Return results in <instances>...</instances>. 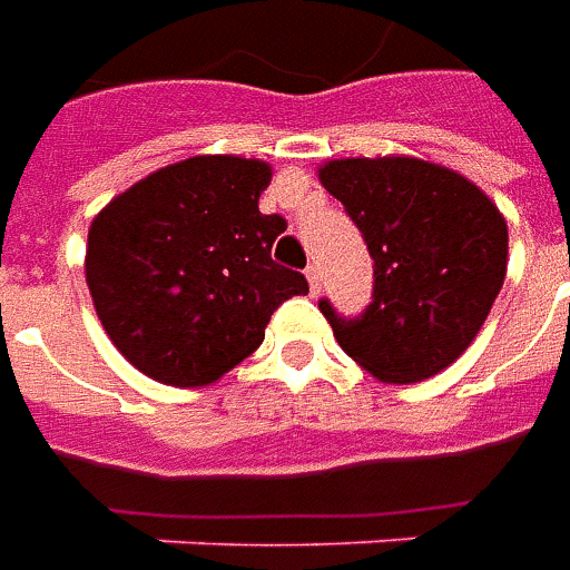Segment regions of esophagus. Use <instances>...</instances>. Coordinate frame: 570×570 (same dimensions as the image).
<instances>
[{
  "instance_id": "esophagus-1",
  "label": "esophagus",
  "mask_w": 570,
  "mask_h": 570,
  "mask_svg": "<svg viewBox=\"0 0 570 570\" xmlns=\"http://www.w3.org/2000/svg\"><path fill=\"white\" fill-rule=\"evenodd\" d=\"M305 277H308L311 296H321V268H317V265H308V272H305Z\"/></svg>"
}]
</instances>
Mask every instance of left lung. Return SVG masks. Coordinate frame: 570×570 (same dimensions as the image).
<instances>
[{
	"instance_id": "1",
	"label": "left lung",
	"mask_w": 570,
	"mask_h": 570,
	"mask_svg": "<svg viewBox=\"0 0 570 570\" xmlns=\"http://www.w3.org/2000/svg\"><path fill=\"white\" fill-rule=\"evenodd\" d=\"M321 186L370 247V308L345 321L323 298L335 342L379 382L412 384L464 354L507 277V219L466 176L412 155L335 158Z\"/></svg>"
}]
</instances>
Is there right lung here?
Returning a JSON list of instances; mask_svg holds the SVG:
<instances>
[{
    "label": "right lung",
    "mask_w": 570,
    "mask_h": 570,
    "mask_svg": "<svg viewBox=\"0 0 570 570\" xmlns=\"http://www.w3.org/2000/svg\"><path fill=\"white\" fill-rule=\"evenodd\" d=\"M272 164L195 155L167 164L94 216L85 281L106 335L130 366L204 387L265 338L281 302L308 293L277 265L286 223L259 213Z\"/></svg>",
    "instance_id": "right-lung-1"
}]
</instances>
